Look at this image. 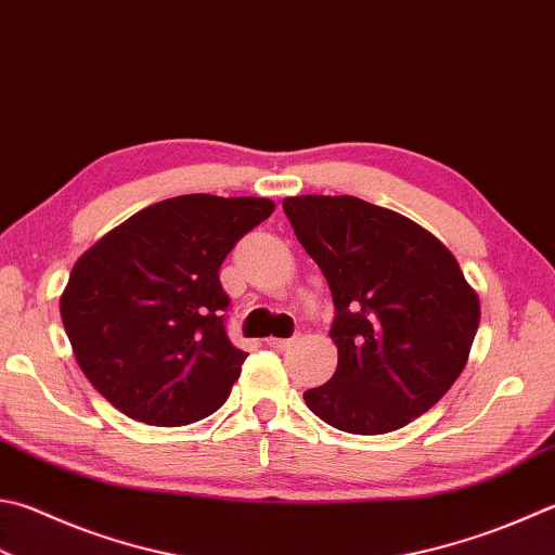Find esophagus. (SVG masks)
<instances>
[{
  "label": "esophagus",
  "instance_id": "esophagus-1",
  "mask_svg": "<svg viewBox=\"0 0 555 555\" xmlns=\"http://www.w3.org/2000/svg\"><path fill=\"white\" fill-rule=\"evenodd\" d=\"M295 340H297V338H273V336H270L266 343H268L273 350H285V348H289V345L295 343Z\"/></svg>",
  "mask_w": 555,
  "mask_h": 555
}]
</instances>
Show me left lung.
<instances>
[{
    "mask_svg": "<svg viewBox=\"0 0 555 555\" xmlns=\"http://www.w3.org/2000/svg\"><path fill=\"white\" fill-rule=\"evenodd\" d=\"M292 229L326 278L338 367L305 393L311 413L352 435L415 421L468 362L480 301L440 238L352 195L282 201Z\"/></svg>",
    "mask_w": 555,
    "mask_h": 555,
    "instance_id": "obj_1",
    "label": "left lung"
}]
</instances>
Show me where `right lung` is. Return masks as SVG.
Here are the masks:
<instances>
[{"label":"right lung","mask_w":555,"mask_h":555,"mask_svg":"<svg viewBox=\"0 0 555 555\" xmlns=\"http://www.w3.org/2000/svg\"><path fill=\"white\" fill-rule=\"evenodd\" d=\"M275 210L268 197L179 195L83 250L60 313L81 372L132 421L173 427L227 401L246 352L224 333L219 266Z\"/></svg>","instance_id":"obj_1"}]
</instances>
